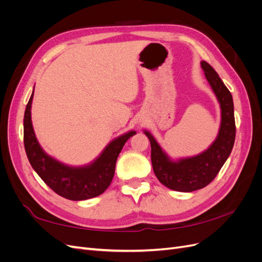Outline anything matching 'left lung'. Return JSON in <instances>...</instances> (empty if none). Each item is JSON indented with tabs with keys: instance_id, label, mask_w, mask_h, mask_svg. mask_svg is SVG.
Instances as JSON below:
<instances>
[{
	"instance_id": "8db88e82",
	"label": "left lung",
	"mask_w": 262,
	"mask_h": 262,
	"mask_svg": "<svg viewBox=\"0 0 262 262\" xmlns=\"http://www.w3.org/2000/svg\"><path fill=\"white\" fill-rule=\"evenodd\" d=\"M204 75L221 107V125L216 139L202 153L173 161L157 143L152 133L144 130L150 142V160L157 179L164 186L181 192H191L208 186L216 177L234 146L236 126L232 94L208 62L202 61Z\"/></svg>"
}]
</instances>
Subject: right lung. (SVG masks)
<instances>
[{"label": "right lung", "instance_id": "1", "mask_svg": "<svg viewBox=\"0 0 262 262\" xmlns=\"http://www.w3.org/2000/svg\"><path fill=\"white\" fill-rule=\"evenodd\" d=\"M31 94L24 116V145L31 167L55 193L69 200H87L101 194L112 184L116 162L125 142L136 131L116 138L96 160L84 166H69L47 154L39 144L31 123Z\"/></svg>", "mask_w": 262, "mask_h": 262}]
</instances>
